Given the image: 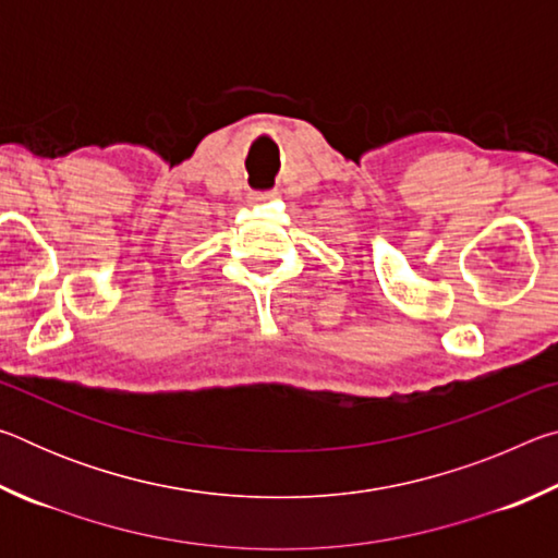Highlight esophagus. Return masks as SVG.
<instances>
[{"label":"esophagus","mask_w":558,"mask_h":558,"mask_svg":"<svg viewBox=\"0 0 558 558\" xmlns=\"http://www.w3.org/2000/svg\"><path fill=\"white\" fill-rule=\"evenodd\" d=\"M276 196H278L276 189H266V192H253L251 199L253 202H270V199H276Z\"/></svg>","instance_id":"obj_1"}]
</instances>
